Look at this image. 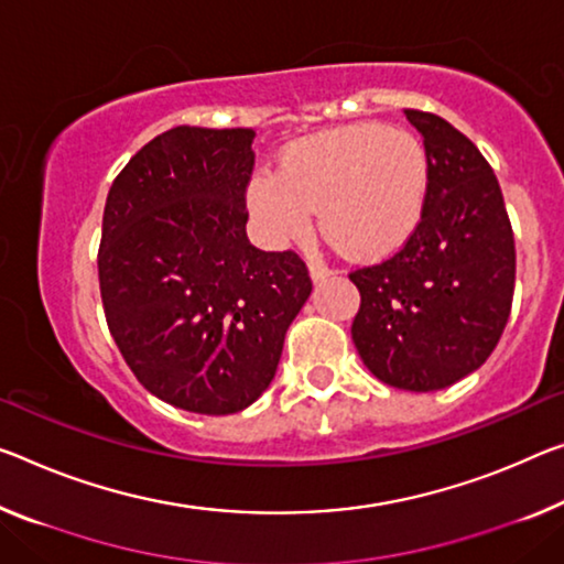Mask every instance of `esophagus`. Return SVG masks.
I'll return each instance as SVG.
<instances>
[{"mask_svg": "<svg viewBox=\"0 0 564 564\" xmlns=\"http://www.w3.org/2000/svg\"><path fill=\"white\" fill-rule=\"evenodd\" d=\"M333 274L335 272L330 270V267L319 262V259H310V276H312V282H325L327 276H333Z\"/></svg>", "mask_w": 564, "mask_h": 564, "instance_id": "obj_1", "label": "esophagus"}]
</instances>
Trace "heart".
I'll return each mask as SVG.
<instances>
[{"mask_svg": "<svg viewBox=\"0 0 564 564\" xmlns=\"http://www.w3.org/2000/svg\"><path fill=\"white\" fill-rule=\"evenodd\" d=\"M429 192V159L403 128L355 123L290 143L276 173H257L247 202L272 245L319 229L358 259L395 254L413 237Z\"/></svg>", "mask_w": 564, "mask_h": 564, "instance_id": "obj_1", "label": "heart"}]
</instances>
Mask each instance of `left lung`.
I'll use <instances>...</instances> for the list:
<instances>
[{
    "mask_svg": "<svg viewBox=\"0 0 564 564\" xmlns=\"http://www.w3.org/2000/svg\"><path fill=\"white\" fill-rule=\"evenodd\" d=\"M405 118L426 149V204L401 252L350 272L360 290L350 333L378 380L426 393L466 378L497 348L517 254L505 196L479 149L433 112Z\"/></svg>",
    "mask_w": 564,
    "mask_h": 564,
    "instance_id": "obj_1",
    "label": "left lung"
}]
</instances>
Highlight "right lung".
<instances>
[{"label":"right lung","mask_w":564,"mask_h":564,"mask_svg":"<svg viewBox=\"0 0 564 564\" xmlns=\"http://www.w3.org/2000/svg\"><path fill=\"white\" fill-rule=\"evenodd\" d=\"M252 128L178 126L112 181L98 252L112 340L145 391L227 415L270 388L312 282L294 252L247 239Z\"/></svg>","instance_id":"1"}]
</instances>
